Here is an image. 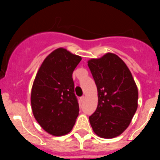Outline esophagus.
<instances>
[{
  "instance_id": "34e87169",
  "label": "esophagus",
  "mask_w": 160,
  "mask_h": 160,
  "mask_svg": "<svg viewBox=\"0 0 160 160\" xmlns=\"http://www.w3.org/2000/svg\"><path fill=\"white\" fill-rule=\"evenodd\" d=\"M85 98H86V97H85V96H82V97L80 98V99H81V101H82V102H84Z\"/></svg>"
}]
</instances>
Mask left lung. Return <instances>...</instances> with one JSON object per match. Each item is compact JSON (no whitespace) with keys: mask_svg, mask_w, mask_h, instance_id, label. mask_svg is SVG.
<instances>
[{"mask_svg":"<svg viewBox=\"0 0 160 160\" xmlns=\"http://www.w3.org/2000/svg\"><path fill=\"white\" fill-rule=\"evenodd\" d=\"M88 66L98 90V107L89 117L98 136L111 138L128 128L138 107V89L132 74L116 54L90 59Z\"/></svg>","mask_w":160,"mask_h":160,"instance_id":"8db88e82","label":"left lung"}]
</instances>
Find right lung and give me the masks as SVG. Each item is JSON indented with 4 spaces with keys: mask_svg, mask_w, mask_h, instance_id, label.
Returning a JSON list of instances; mask_svg holds the SVG:
<instances>
[{
    "mask_svg": "<svg viewBox=\"0 0 160 160\" xmlns=\"http://www.w3.org/2000/svg\"><path fill=\"white\" fill-rule=\"evenodd\" d=\"M82 58L58 48L39 68L31 91L33 116L46 132L62 136L72 130L78 115L72 74Z\"/></svg>",
    "mask_w": 160,
    "mask_h": 160,
    "instance_id": "add662e5",
    "label": "right lung"
}]
</instances>
